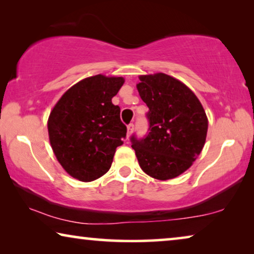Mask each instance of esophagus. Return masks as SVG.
I'll use <instances>...</instances> for the list:
<instances>
[{
	"label": "esophagus",
	"mask_w": 254,
	"mask_h": 254,
	"mask_svg": "<svg viewBox=\"0 0 254 254\" xmlns=\"http://www.w3.org/2000/svg\"><path fill=\"white\" fill-rule=\"evenodd\" d=\"M133 127H134V126H133V123H130L127 126V138L130 137V134L132 133V131H133Z\"/></svg>",
	"instance_id": "34e87169"
}]
</instances>
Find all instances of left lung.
I'll return each instance as SVG.
<instances>
[{"label":"left lung","instance_id":"obj_1","mask_svg":"<svg viewBox=\"0 0 254 254\" xmlns=\"http://www.w3.org/2000/svg\"><path fill=\"white\" fill-rule=\"evenodd\" d=\"M140 97L148 106L145 137L131 135L140 168L158 180L176 178L190 168L206 139L207 119L192 91L172 76L139 77Z\"/></svg>","mask_w":254,"mask_h":254}]
</instances>
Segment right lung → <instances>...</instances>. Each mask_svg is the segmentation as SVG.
<instances>
[{"mask_svg": "<svg viewBox=\"0 0 254 254\" xmlns=\"http://www.w3.org/2000/svg\"><path fill=\"white\" fill-rule=\"evenodd\" d=\"M122 77L96 75L67 90L48 121L57 160L71 177L96 180L111 169L115 150L127 137L121 108L112 103Z\"/></svg>", "mask_w": 254, "mask_h": 254, "instance_id": "right-lung-1", "label": "right lung"}]
</instances>
